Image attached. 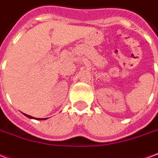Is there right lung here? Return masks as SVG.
I'll return each instance as SVG.
<instances>
[{
    "mask_svg": "<svg viewBox=\"0 0 158 158\" xmlns=\"http://www.w3.org/2000/svg\"><path fill=\"white\" fill-rule=\"evenodd\" d=\"M25 116H27V118H33L32 116H29V115H27V114H24ZM35 119H41V118H35ZM43 119H46V118H43Z\"/></svg>",
    "mask_w": 158,
    "mask_h": 158,
    "instance_id": "1",
    "label": "right lung"
}]
</instances>
